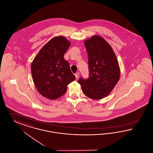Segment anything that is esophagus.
Listing matches in <instances>:
<instances>
[{"instance_id":"obj_1","label":"esophagus","mask_w":153,"mask_h":153,"mask_svg":"<svg viewBox=\"0 0 153 153\" xmlns=\"http://www.w3.org/2000/svg\"><path fill=\"white\" fill-rule=\"evenodd\" d=\"M74 75H75V77H76V79H78V77H79V72H77V73L75 74Z\"/></svg>"}]
</instances>
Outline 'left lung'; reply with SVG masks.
<instances>
[{"instance_id":"obj_1","label":"left lung","mask_w":153,"mask_h":153,"mask_svg":"<svg viewBox=\"0 0 153 153\" xmlns=\"http://www.w3.org/2000/svg\"><path fill=\"white\" fill-rule=\"evenodd\" d=\"M88 56L89 77L79 78L84 94L100 100L110 94L120 78V68L111 47L103 37L94 35L84 42Z\"/></svg>"}]
</instances>
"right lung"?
Masks as SVG:
<instances>
[{
  "label": "right lung",
  "instance_id": "right-lung-1",
  "mask_svg": "<svg viewBox=\"0 0 153 153\" xmlns=\"http://www.w3.org/2000/svg\"><path fill=\"white\" fill-rule=\"evenodd\" d=\"M71 42L62 36L46 43L31 64V74L37 91L45 98L56 100L64 95L76 77L64 59Z\"/></svg>",
  "mask_w": 153,
  "mask_h": 153
}]
</instances>
